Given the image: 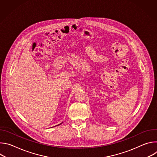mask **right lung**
<instances>
[{"label":"right lung","mask_w":157,"mask_h":157,"mask_svg":"<svg viewBox=\"0 0 157 157\" xmlns=\"http://www.w3.org/2000/svg\"><path fill=\"white\" fill-rule=\"evenodd\" d=\"M60 124H61H61H58V125H60ZM57 125H56V126H57ZM54 127H55V126H54Z\"/></svg>","instance_id":"add662e5"}]
</instances>
